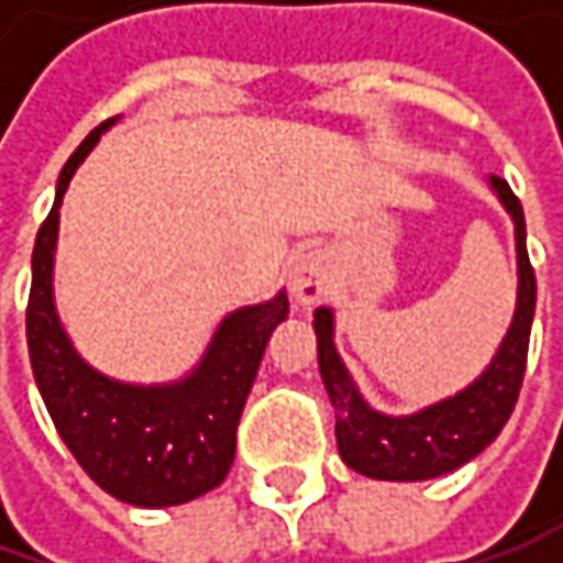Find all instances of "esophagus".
I'll return each instance as SVG.
<instances>
[{"instance_id":"esophagus-1","label":"esophagus","mask_w":563,"mask_h":563,"mask_svg":"<svg viewBox=\"0 0 563 563\" xmlns=\"http://www.w3.org/2000/svg\"><path fill=\"white\" fill-rule=\"evenodd\" d=\"M329 282H332V266H329V256L310 250V253H300L291 266V294L300 307H313L319 303L325 294H329Z\"/></svg>"}]
</instances>
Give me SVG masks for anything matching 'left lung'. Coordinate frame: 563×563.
<instances>
[{
    "instance_id": "1",
    "label": "left lung",
    "mask_w": 563,
    "mask_h": 563,
    "mask_svg": "<svg viewBox=\"0 0 563 563\" xmlns=\"http://www.w3.org/2000/svg\"><path fill=\"white\" fill-rule=\"evenodd\" d=\"M501 206L514 219L517 238V310L508 335L498 354L492 357L486 373L432 407H422L410 417H388L373 410L357 391L351 373L335 351V316L329 307L313 313L316 347H319V373L325 382L329 400L335 407V439L341 461L369 479L391 483H417L444 476L498 439L505 422L514 413V404L527 373L530 329L536 316V272L527 253V222L523 206L514 197L508 181L488 178Z\"/></svg>"
}]
</instances>
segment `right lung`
Here are the masks:
<instances>
[{"instance_id":"right-lung-1","label":"right lung","mask_w":563,"mask_h":563,"mask_svg":"<svg viewBox=\"0 0 563 563\" xmlns=\"http://www.w3.org/2000/svg\"><path fill=\"white\" fill-rule=\"evenodd\" d=\"M115 119L93 128L65 163L55 203L36 231L27 300V351L55 429L84 473L134 508H172L216 488L231 470L238 422L263 351L288 319V294L222 319L203 360L168 385H128L84 363L53 300L58 206L77 165Z\"/></svg>"}]
</instances>
